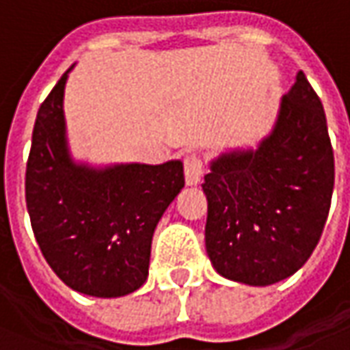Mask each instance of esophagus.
Returning a JSON list of instances; mask_svg holds the SVG:
<instances>
[{
  "mask_svg": "<svg viewBox=\"0 0 350 350\" xmlns=\"http://www.w3.org/2000/svg\"><path fill=\"white\" fill-rule=\"evenodd\" d=\"M203 172H205V166H203L201 157L198 152H187L184 159V174H186L187 186H198L203 178Z\"/></svg>",
  "mask_w": 350,
  "mask_h": 350,
  "instance_id": "34e87169",
  "label": "esophagus"
}]
</instances>
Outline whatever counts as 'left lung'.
<instances>
[{"label":"left lung","mask_w":350,"mask_h":350,"mask_svg":"<svg viewBox=\"0 0 350 350\" xmlns=\"http://www.w3.org/2000/svg\"><path fill=\"white\" fill-rule=\"evenodd\" d=\"M205 247L236 283L267 286L295 275L318 244L332 205L335 163L318 94L302 71L258 147L209 163Z\"/></svg>","instance_id":"left-lung-1"}]
</instances>
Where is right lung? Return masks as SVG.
Returning <instances> with one entry per match:
<instances>
[{
  "mask_svg": "<svg viewBox=\"0 0 350 350\" xmlns=\"http://www.w3.org/2000/svg\"><path fill=\"white\" fill-rule=\"evenodd\" d=\"M71 66L44 100L27 163V209L48 265L81 295L118 298L147 281L154 228L184 187V164L75 161L64 94Z\"/></svg>",
  "mask_w": 350,
  "mask_h": 350,
  "instance_id": "1",
  "label": "right lung"
}]
</instances>
